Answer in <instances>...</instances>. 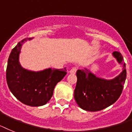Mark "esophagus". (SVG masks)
<instances>
[{
    "mask_svg": "<svg viewBox=\"0 0 132 132\" xmlns=\"http://www.w3.org/2000/svg\"><path fill=\"white\" fill-rule=\"evenodd\" d=\"M76 71H77V68L76 67H73L72 69L70 70L69 72L70 73V74H76Z\"/></svg>",
    "mask_w": 132,
    "mask_h": 132,
    "instance_id": "obj_1",
    "label": "esophagus"
}]
</instances>
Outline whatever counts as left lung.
Here are the masks:
<instances>
[{
	"label": "left lung",
	"instance_id": "obj_1",
	"mask_svg": "<svg viewBox=\"0 0 132 132\" xmlns=\"http://www.w3.org/2000/svg\"><path fill=\"white\" fill-rule=\"evenodd\" d=\"M113 56L122 67V72L112 80L97 77L88 68L76 72L77 83L74 90V99L82 109L97 112L115 103L120 98L126 78V64L118 52Z\"/></svg>",
	"mask_w": 132,
	"mask_h": 132
}]
</instances>
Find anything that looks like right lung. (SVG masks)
<instances>
[{
	"mask_svg": "<svg viewBox=\"0 0 132 132\" xmlns=\"http://www.w3.org/2000/svg\"><path fill=\"white\" fill-rule=\"evenodd\" d=\"M26 40L25 38L18 42L10 54L6 72V82L12 94L20 102L38 107L50 100L56 85L67 72L66 68L60 70L49 68L34 72L22 67L19 56L22 46Z\"/></svg>",
	"mask_w": 132,
	"mask_h": 132,
	"instance_id": "1",
	"label": "right lung"
}]
</instances>
